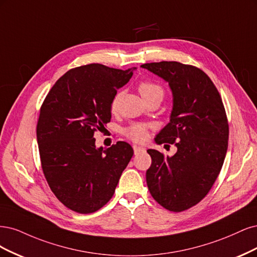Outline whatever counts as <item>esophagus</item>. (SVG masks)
<instances>
[{"instance_id": "34e87169", "label": "esophagus", "mask_w": 257, "mask_h": 257, "mask_svg": "<svg viewBox=\"0 0 257 257\" xmlns=\"http://www.w3.org/2000/svg\"><path fill=\"white\" fill-rule=\"evenodd\" d=\"M134 151H135V154H136V155H139V154L144 153V152H145V148L142 147V146H137V145H135V146H134Z\"/></svg>"}]
</instances>
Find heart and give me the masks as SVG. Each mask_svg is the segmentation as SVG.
<instances>
[{"instance_id": "heart-1", "label": "heart", "mask_w": 257, "mask_h": 257, "mask_svg": "<svg viewBox=\"0 0 257 257\" xmlns=\"http://www.w3.org/2000/svg\"><path fill=\"white\" fill-rule=\"evenodd\" d=\"M138 89H139L140 95L142 96L144 100H147V99L155 96H159L161 98L163 97V88L159 84H156L151 81H142L139 84ZM120 97H121V93H117L114 96L111 103L112 111L116 110ZM123 134H125V136L128 139L134 141V142H144L148 137L147 128L144 125H141V123H134V125H130L129 127H127L125 130H123Z\"/></svg>"}]
</instances>
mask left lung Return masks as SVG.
I'll use <instances>...</instances> for the list:
<instances>
[{
  "label": "left lung",
  "instance_id": "8db88e82",
  "mask_svg": "<svg viewBox=\"0 0 257 257\" xmlns=\"http://www.w3.org/2000/svg\"><path fill=\"white\" fill-rule=\"evenodd\" d=\"M141 67L170 85V122L155 141L159 145L177 147L172 157L147 151L152 157V165L146 171L147 187L165 209L184 211L209 192L224 162L228 143L224 105L217 87L200 68L178 62L147 63Z\"/></svg>",
  "mask_w": 257,
  "mask_h": 257
}]
</instances>
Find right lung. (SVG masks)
<instances>
[{
    "instance_id": "obj_1",
    "label": "right lung",
    "mask_w": 257,
    "mask_h": 257,
    "mask_svg": "<svg viewBox=\"0 0 257 257\" xmlns=\"http://www.w3.org/2000/svg\"><path fill=\"white\" fill-rule=\"evenodd\" d=\"M89 64L55 82L40 107L37 142L41 168L54 195L67 208L92 213L111 200L134 156L126 142L96 148L94 135L111 120L117 89L134 74Z\"/></svg>"
}]
</instances>
